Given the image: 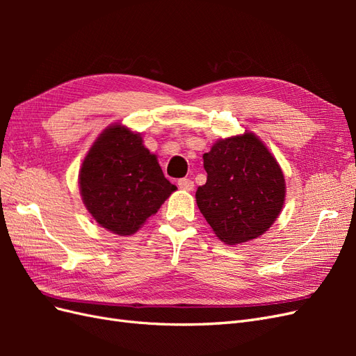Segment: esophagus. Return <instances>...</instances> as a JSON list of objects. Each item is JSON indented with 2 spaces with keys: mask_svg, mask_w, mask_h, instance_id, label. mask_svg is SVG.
<instances>
[{
  "mask_svg": "<svg viewBox=\"0 0 356 356\" xmlns=\"http://www.w3.org/2000/svg\"><path fill=\"white\" fill-rule=\"evenodd\" d=\"M178 187L184 191H191L193 188H195V182L188 178H181V179H178Z\"/></svg>",
  "mask_w": 356,
  "mask_h": 356,
  "instance_id": "1",
  "label": "esophagus"
}]
</instances>
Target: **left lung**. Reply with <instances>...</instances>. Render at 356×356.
I'll return each instance as SVG.
<instances>
[{"label":"left lung","instance_id":"obj_1","mask_svg":"<svg viewBox=\"0 0 356 356\" xmlns=\"http://www.w3.org/2000/svg\"><path fill=\"white\" fill-rule=\"evenodd\" d=\"M207 182L196 203L217 238L227 245L257 239L281 213L286 184L266 144L251 131L220 138L203 154Z\"/></svg>","mask_w":356,"mask_h":356}]
</instances>
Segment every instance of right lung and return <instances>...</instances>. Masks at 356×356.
Listing matches in <instances>:
<instances>
[{
    "mask_svg": "<svg viewBox=\"0 0 356 356\" xmlns=\"http://www.w3.org/2000/svg\"><path fill=\"white\" fill-rule=\"evenodd\" d=\"M79 186L92 218L118 236L136 233L177 190L141 134L122 123L95 139L81 163Z\"/></svg>",
    "mask_w": 356,
    "mask_h": 356,
    "instance_id": "obj_1",
    "label": "right lung"
}]
</instances>
